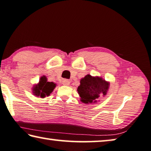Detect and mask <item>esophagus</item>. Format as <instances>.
Listing matches in <instances>:
<instances>
[{"label":"esophagus","instance_id":"obj_1","mask_svg":"<svg viewBox=\"0 0 151 151\" xmlns=\"http://www.w3.org/2000/svg\"><path fill=\"white\" fill-rule=\"evenodd\" d=\"M63 84L65 86H68L69 85H70V81L67 79H64L63 81Z\"/></svg>","mask_w":151,"mask_h":151}]
</instances>
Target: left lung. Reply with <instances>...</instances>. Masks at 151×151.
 Wrapping results in <instances>:
<instances>
[{
	"instance_id": "1",
	"label": "left lung",
	"mask_w": 151,
	"mask_h": 151,
	"mask_svg": "<svg viewBox=\"0 0 151 151\" xmlns=\"http://www.w3.org/2000/svg\"><path fill=\"white\" fill-rule=\"evenodd\" d=\"M109 88V82L100 76L87 75L80 81L77 91L81 101L84 104H95L100 96H106Z\"/></svg>"
}]
</instances>
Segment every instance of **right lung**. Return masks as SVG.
Here are the masks:
<instances>
[{
	"label": "right lung",
	"instance_id": "1",
	"mask_svg": "<svg viewBox=\"0 0 151 151\" xmlns=\"http://www.w3.org/2000/svg\"><path fill=\"white\" fill-rule=\"evenodd\" d=\"M56 87V83L47 81L46 76L43 75L40 78L39 83L33 87L32 92L35 96L44 98L50 96Z\"/></svg>",
	"mask_w": 151,
	"mask_h": 151
}]
</instances>
